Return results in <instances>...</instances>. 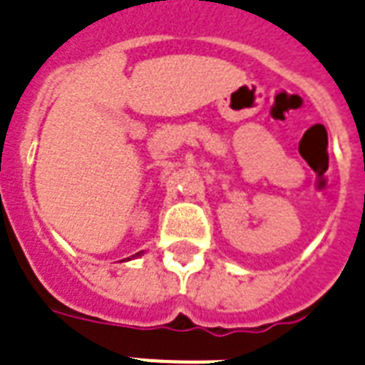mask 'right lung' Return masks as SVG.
Here are the masks:
<instances>
[{
  "label": "right lung",
  "mask_w": 365,
  "mask_h": 365,
  "mask_svg": "<svg viewBox=\"0 0 365 365\" xmlns=\"http://www.w3.org/2000/svg\"><path fill=\"white\" fill-rule=\"evenodd\" d=\"M138 255H140V253H137V255H133V257H138ZM127 261H129V259H127Z\"/></svg>",
  "instance_id": "right-lung-1"
}]
</instances>
